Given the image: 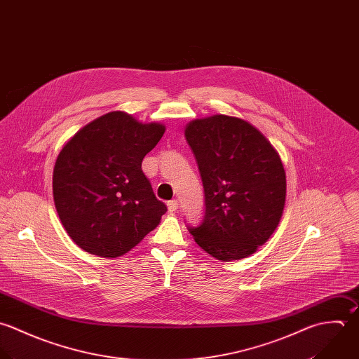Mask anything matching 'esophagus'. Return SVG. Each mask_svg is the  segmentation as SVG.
<instances>
[{"label":"esophagus","mask_w":359,"mask_h":359,"mask_svg":"<svg viewBox=\"0 0 359 359\" xmlns=\"http://www.w3.org/2000/svg\"><path fill=\"white\" fill-rule=\"evenodd\" d=\"M167 208H168V212H170V213H175V212L178 210V201H175V199L170 201V202L167 203Z\"/></svg>","instance_id":"obj_1"}]
</instances>
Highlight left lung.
I'll use <instances>...</instances> for the list:
<instances>
[{"label":"left lung","mask_w":359,"mask_h":359,"mask_svg":"<svg viewBox=\"0 0 359 359\" xmlns=\"http://www.w3.org/2000/svg\"><path fill=\"white\" fill-rule=\"evenodd\" d=\"M185 137L205 188V216L189 227L210 256L239 260L277 229L285 205V171L271 143L246 121L212 116L191 121Z\"/></svg>","instance_id":"left-lung-1"}]
</instances>
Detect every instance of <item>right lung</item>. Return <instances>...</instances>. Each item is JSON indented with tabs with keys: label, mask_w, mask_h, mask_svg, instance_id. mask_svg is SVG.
<instances>
[{
	"label": "right lung",
	"mask_w": 359,
	"mask_h": 359,
	"mask_svg": "<svg viewBox=\"0 0 359 359\" xmlns=\"http://www.w3.org/2000/svg\"><path fill=\"white\" fill-rule=\"evenodd\" d=\"M164 132L163 123L113 111L65 143L54 165L53 196L65 231L81 249L117 257L160 224L167 208L153 194L142 160Z\"/></svg>",
	"instance_id": "obj_1"
}]
</instances>
